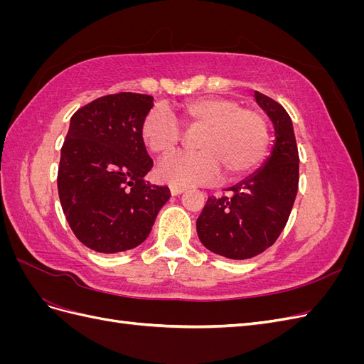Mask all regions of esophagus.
Wrapping results in <instances>:
<instances>
[{
	"label": "esophagus",
	"mask_w": 364,
	"mask_h": 364,
	"mask_svg": "<svg viewBox=\"0 0 364 364\" xmlns=\"http://www.w3.org/2000/svg\"><path fill=\"white\" fill-rule=\"evenodd\" d=\"M170 193H171L173 196H179V194H182V193H183V188H182V186L170 185Z\"/></svg>",
	"instance_id": "obj_1"
}]
</instances>
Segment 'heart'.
I'll use <instances>...</instances> for the list:
<instances>
[{
    "mask_svg": "<svg viewBox=\"0 0 364 364\" xmlns=\"http://www.w3.org/2000/svg\"><path fill=\"white\" fill-rule=\"evenodd\" d=\"M190 130H202L197 153H178L161 161L159 179L176 186L237 179L250 173L262 161L269 147V127L264 117L253 109L241 107L226 97H199L176 109ZM144 146L158 156H165L179 146L182 129L165 109L153 107L141 123Z\"/></svg>",
    "mask_w": 364,
    "mask_h": 364,
    "instance_id": "obj_1",
    "label": "heart"
}]
</instances>
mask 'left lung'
I'll use <instances>...</instances> for the list:
<instances>
[{
    "label": "left lung",
    "mask_w": 364,
    "mask_h": 364,
    "mask_svg": "<svg viewBox=\"0 0 364 364\" xmlns=\"http://www.w3.org/2000/svg\"><path fill=\"white\" fill-rule=\"evenodd\" d=\"M274 126V146L264 167L230 186L229 197H208L197 235L211 252L247 259L269 249L287 225L299 185V153L291 118L273 98L255 91Z\"/></svg>",
    "instance_id": "8db88e82"
}]
</instances>
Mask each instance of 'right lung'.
Returning a JSON list of instances; mask_svg holds the SVG:
<instances>
[{"label":"right lung","mask_w":364,"mask_h":364,"mask_svg":"<svg viewBox=\"0 0 364 364\" xmlns=\"http://www.w3.org/2000/svg\"><path fill=\"white\" fill-rule=\"evenodd\" d=\"M151 107V95L118 92L71 117L60 150L59 199L74 235L95 252L139 246L171 196L168 186L144 181L153 161L141 123Z\"/></svg>","instance_id":"add662e5"}]
</instances>
